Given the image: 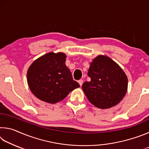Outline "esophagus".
<instances>
[{
  "instance_id": "34e87169",
  "label": "esophagus",
  "mask_w": 149,
  "mask_h": 149,
  "mask_svg": "<svg viewBox=\"0 0 149 149\" xmlns=\"http://www.w3.org/2000/svg\"><path fill=\"white\" fill-rule=\"evenodd\" d=\"M78 83H79V84L80 86H81V85H83V83H84V80H83V79H80V80L78 81Z\"/></svg>"
}]
</instances>
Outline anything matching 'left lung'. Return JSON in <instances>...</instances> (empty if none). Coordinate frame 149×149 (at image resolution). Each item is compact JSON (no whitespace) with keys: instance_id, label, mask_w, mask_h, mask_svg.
Returning <instances> with one entry per match:
<instances>
[{"instance_id":"left-lung-1","label":"left lung","mask_w":149,"mask_h":149,"mask_svg":"<svg viewBox=\"0 0 149 149\" xmlns=\"http://www.w3.org/2000/svg\"><path fill=\"white\" fill-rule=\"evenodd\" d=\"M88 76L82 89L89 102L95 107L107 109L118 104L127 90V75L110 58L99 55L91 63Z\"/></svg>"}]
</instances>
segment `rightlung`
I'll return each instance as SVG.
<instances>
[{"instance_id":"1","label":"right lung","mask_w":149,"mask_h":149,"mask_svg":"<svg viewBox=\"0 0 149 149\" xmlns=\"http://www.w3.org/2000/svg\"><path fill=\"white\" fill-rule=\"evenodd\" d=\"M66 56L62 52H49L32 63L27 73V84L35 97L54 104L79 87L65 64Z\"/></svg>"}]
</instances>
